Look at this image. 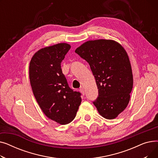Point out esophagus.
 Returning <instances> with one entry per match:
<instances>
[{
    "instance_id": "1",
    "label": "esophagus",
    "mask_w": 158,
    "mask_h": 158,
    "mask_svg": "<svg viewBox=\"0 0 158 158\" xmlns=\"http://www.w3.org/2000/svg\"><path fill=\"white\" fill-rule=\"evenodd\" d=\"M79 91H80V92H81L82 95H85V89H84L83 88L81 87V88H80Z\"/></svg>"
}]
</instances>
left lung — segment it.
I'll return each mask as SVG.
<instances>
[{"label": "left lung", "instance_id": "8db88e82", "mask_svg": "<svg viewBox=\"0 0 158 158\" xmlns=\"http://www.w3.org/2000/svg\"><path fill=\"white\" fill-rule=\"evenodd\" d=\"M76 52L89 64L98 89L94 104L102 117L114 119L130 101L133 76L128 54L117 41L89 40Z\"/></svg>", "mask_w": 158, "mask_h": 158}]
</instances>
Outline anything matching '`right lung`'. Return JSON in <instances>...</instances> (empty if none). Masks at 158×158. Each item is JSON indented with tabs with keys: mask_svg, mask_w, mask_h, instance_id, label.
Returning a JSON list of instances; mask_svg holds the SVG:
<instances>
[{
	"mask_svg": "<svg viewBox=\"0 0 158 158\" xmlns=\"http://www.w3.org/2000/svg\"><path fill=\"white\" fill-rule=\"evenodd\" d=\"M71 46L57 44L40 49L29 63V79L33 94L47 117L61 125L76 117L81 94L69 86L61 63Z\"/></svg>",
	"mask_w": 158,
	"mask_h": 158,
	"instance_id": "1",
	"label": "right lung"
}]
</instances>
